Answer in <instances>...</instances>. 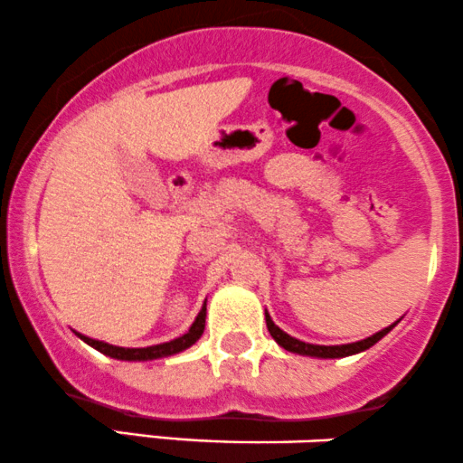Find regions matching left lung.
<instances>
[{
  "mask_svg": "<svg viewBox=\"0 0 463 463\" xmlns=\"http://www.w3.org/2000/svg\"><path fill=\"white\" fill-rule=\"evenodd\" d=\"M266 314V327H269L270 335H273V340L277 345L281 346V349L290 351V353H297V355H307V357H320V360H335V357H349V355H355V353H362L366 349H371L373 345H377L379 340L383 338V335H388L390 331H392L396 325H399V320L396 323L390 325V327H385L382 331H377V334H373L371 338H364L360 342H351V345H335V346H325V345H309V342H303V340H297L292 338V335H288L286 331H281L277 325L273 323V318H270L269 312Z\"/></svg>",
  "mask_w": 463,
  "mask_h": 463,
  "instance_id": "left-lung-1",
  "label": "left lung"
}]
</instances>
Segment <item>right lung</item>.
Segmentation results:
<instances>
[{
    "instance_id": "add662e5",
    "label": "right lung",
    "mask_w": 463,
    "mask_h": 463,
    "mask_svg": "<svg viewBox=\"0 0 463 463\" xmlns=\"http://www.w3.org/2000/svg\"><path fill=\"white\" fill-rule=\"evenodd\" d=\"M203 329H205V303H203V307H201V312L197 314V318H194V323L190 325V329L186 331V334L179 335V338L171 340V342H162V345L145 346V349H128V346H114V345H108V342H103V340H95V338H89V335H84V334H78V331H75V335H78L80 340H84L89 346H92V349H97L108 357H114V360L149 362V360H160V357L175 355V353H182V351L190 349V346H193L194 342H197L201 335H203Z\"/></svg>"
}]
</instances>
